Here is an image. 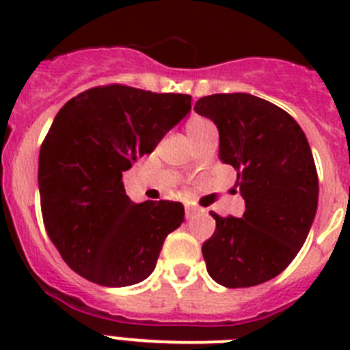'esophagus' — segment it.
I'll return each instance as SVG.
<instances>
[{
	"instance_id": "1",
	"label": "esophagus",
	"mask_w": 350,
	"mask_h": 350,
	"mask_svg": "<svg viewBox=\"0 0 350 350\" xmlns=\"http://www.w3.org/2000/svg\"><path fill=\"white\" fill-rule=\"evenodd\" d=\"M200 213H202L200 208H196V207H187V208H185V218H187V219H191V218H194V216H196V214H200Z\"/></svg>"
}]
</instances>
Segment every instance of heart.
I'll return each instance as SVG.
<instances>
[{"instance_id": "obj_1", "label": "heart", "mask_w": 350, "mask_h": 350, "mask_svg": "<svg viewBox=\"0 0 350 350\" xmlns=\"http://www.w3.org/2000/svg\"><path fill=\"white\" fill-rule=\"evenodd\" d=\"M185 129H187V134H189V137H191L192 142L198 139V137L205 136L207 132L216 131V126H214L213 121L203 116H192L191 120L187 121Z\"/></svg>"}]
</instances>
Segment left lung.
I'll return each mask as SVG.
<instances>
[{"label": "left lung", "mask_w": 350, "mask_h": 350, "mask_svg": "<svg viewBox=\"0 0 350 350\" xmlns=\"http://www.w3.org/2000/svg\"><path fill=\"white\" fill-rule=\"evenodd\" d=\"M219 132V159L238 172L241 218L216 219L203 243L207 272L229 288L276 278L296 258L318 208V172L309 142L291 114L245 92L213 94L194 105Z\"/></svg>", "instance_id": "1"}]
</instances>
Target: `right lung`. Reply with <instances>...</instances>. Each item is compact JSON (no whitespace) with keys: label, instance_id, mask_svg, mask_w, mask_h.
Segmentation results:
<instances>
[{"label":"right lung","instance_id":"right-lung-1","mask_svg":"<svg viewBox=\"0 0 350 350\" xmlns=\"http://www.w3.org/2000/svg\"><path fill=\"white\" fill-rule=\"evenodd\" d=\"M191 100L114 83L68 100L52 121L40 148L41 214L63 261L85 280L143 282L183 224L180 202H131L121 178L189 114Z\"/></svg>","mask_w":350,"mask_h":350}]
</instances>
